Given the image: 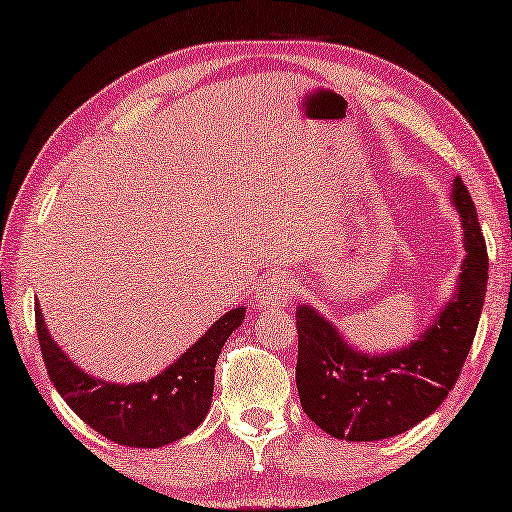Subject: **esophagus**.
Here are the masks:
<instances>
[{
    "label": "esophagus",
    "mask_w": 512,
    "mask_h": 512,
    "mask_svg": "<svg viewBox=\"0 0 512 512\" xmlns=\"http://www.w3.org/2000/svg\"><path fill=\"white\" fill-rule=\"evenodd\" d=\"M295 292H297L295 279H290L288 274H272L270 279L263 283V288L258 290L256 304L258 306L288 304V301H292V297H295Z\"/></svg>",
    "instance_id": "34e87169"
}]
</instances>
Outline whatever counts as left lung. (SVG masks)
I'll list each match as a JSON object with an SVG mask.
<instances>
[{
	"mask_svg": "<svg viewBox=\"0 0 512 512\" xmlns=\"http://www.w3.org/2000/svg\"><path fill=\"white\" fill-rule=\"evenodd\" d=\"M451 197L463 220L467 256L456 297L420 340L385 356L360 354L311 306H299L295 313L301 408L333 438L374 442L413 429L458 381L483 311L488 249L476 206L460 179H454Z\"/></svg>",
	"mask_w": 512,
	"mask_h": 512,
	"instance_id": "8db88e82",
	"label": "left lung"
}]
</instances>
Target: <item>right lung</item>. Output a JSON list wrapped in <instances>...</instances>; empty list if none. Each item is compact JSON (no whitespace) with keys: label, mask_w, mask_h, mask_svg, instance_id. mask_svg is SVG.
Wrapping results in <instances>:
<instances>
[{"label":"right lung","mask_w":512,"mask_h":512,"mask_svg":"<svg viewBox=\"0 0 512 512\" xmlns=\"http://www.w3.org/2000/svg\"><path fill=\"white\" fill-rule=\"evenodd\" d=\"M242 320L245 308H233L165 372L142 383L117 385L79 370L52 340L36 304L40 354L58 395L104 438L136 449L170 445L204 422L213 399L215 363Z\"/></svg>","instance_id":"add662e5"}]
</instances>
